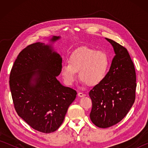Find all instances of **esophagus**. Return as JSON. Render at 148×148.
Wrapping results in <instances>:
<instances>
[{"label": "esophagus", "mask_w": 148, "mask_h": 148, "mask_svg": "<svg viewBox=\"0 0 148 148\" xmlns=\"http://www.w3.org/2000/svg\"><path fill=\"white\" fill-rule=\"evenodd\" d=\"M77 95H78L79 97H84L86 96V94L83 93V92H78V94H77Z\"/></svg>", "instance_id": "esophagus-1"}]
</instances>
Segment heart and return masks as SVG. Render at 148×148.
<instances>
[{"instance_id":"1","label":"heart","mask_w":148,"mask_h":148,"mask_svg":"<svg viewBox=\"0 0 148 148\" xmlns=\"http://www.w3.org/2000/svg\"><path fill=\"white\" fill-rule=\"evenodd\" d=\"M110 64V59L105 51L83 47L71 54L69 62L62 64L61 73L67 86L74 84L77 72L82 84L95 86L105 78Z\"/></svg>"}]
</instances>
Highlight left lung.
<instances>
[{"label": "left lung", "instance_id": "left-lung-1", "mask_svg": "<svg viewBox=\"0 0 148 148\" xmlns=\"http://www.w3.org/2000/svg\"><path fill=\"white\" fill-rule=\"evenodd\" d=\"M106 40L116 55L105 78L89 92L92 100L90 118L100 128L113 126L124 118L134 104L136 87L134 66L127 49Z\"/></svg>", "mask_w": 148, "mask_h": 148}]
</instances>
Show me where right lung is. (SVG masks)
I'll use <instances>...</instances> for the list:
<instances>
[{
  "mask_svg": "<svg viewBox=\"0 0 148 148\" xmlns=\"http://www.w3.org/2000/svg\"><path fill=\"white\" fill-rule=\"evenodd\" d=\"M61 38L53 36L49 44L36 42L20 52L10 75V87L18 116L36 131L50 133L59 129L75 90L57 80L62 57L53 44Z\"/></svg>",
  "mask_w": 148,
  "mask_h": 148,
  "instance_id": "obj_1",
  "label": "right lung"
}]
</instances>
